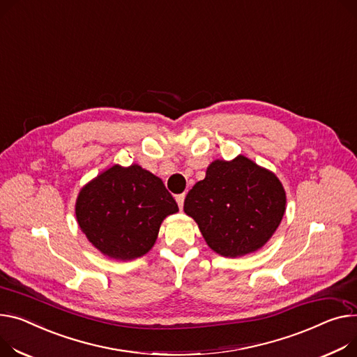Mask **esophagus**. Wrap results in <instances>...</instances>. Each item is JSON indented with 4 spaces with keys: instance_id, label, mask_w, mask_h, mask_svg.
Wrapping results in <instances>:
<instances>
[{
    "instance_id": "esophagus-1",
    "label": "esophagus",
    "mask_w": 357,
    "mask_h": 357,
    "mask_svg": "<svg viewBox=\"0 0 357 357\" xmlns=\"http://www.w3.org/2000/svg\"><path fill=\"white\" fill-rule=\"evenodd\" d=\"M183 201H185V195H183V194L176 195V202H178V205H179V208H181V209L183 208Z\"/></svg>"
}]
</instances>
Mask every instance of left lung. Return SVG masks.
<instances>
[{
	"instance_id": "8db88e82",
	"label": "left lung",
	"mask_w": 357,
	"mask_h": 357,
	"mask_svg": "<svg viewBox=\"0 0 357 357\" xmlns=\"http://www.w3.org/2000/svg\"><path fill=\"white\" fill-rule=\"evenodd\" d=\"M211 250L241 257L263 247L286 212V191L278 178L240 155L213 160L183 204Z\"/></svg>"
}]
</instances>
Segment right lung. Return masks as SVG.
Listing matches in <instances>:
<instances>
[{
    "instance_id": "right-lung-1",
    "label": "right lung",
    "mask_w": 357,
    "mask_h": 357,
    "mask_svg": "<svg viewBox=\"0 0 357 357\" xmlns=\"http://www.w3.org/2000/svg\"><path fill=\"white\" fill-rule=\"evenodd\" d=\"M162 179L139 165H113L82 188L76 218L87 240L114 259L145 255L162 221L178 212Z\"/></svg>"
}]
</instances>
